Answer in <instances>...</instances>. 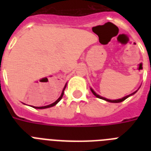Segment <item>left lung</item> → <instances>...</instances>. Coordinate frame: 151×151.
Here are the masks:
<instances>
[{
	"instance_id": "obj_1",
	"label": "left lung",
	"mask_w": 151,
	"mask_h": 151,
	"mask_svg": "<svg viewBox=\"0 0 151 151\" xmlns=\"http://www.w3.org/2000/svg\"><path fill=\"white\" fill-rule=\"evenodd\" d=\"M90 89H91V91H92V92L93 93V95H94L95 96L97 97V98H99V99H103V100H106L107 101V102H110V103H121V102H122V101H124V99H126L127 98H129V96H132V95H134L135 93H136L137 91H136V92H134L133 93H132V94L129 95V96H126L123 97V98H122V99H114V100H111V99H106V98H104V97H102L100 96L99 95H98L96 93V92H95L94 90L92 89V88H90Z\"/></svg>"
}]
</instances>
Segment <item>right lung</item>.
Segmentation results:
<instances>
[{
  "label": "right lung",
  "instance_id": "right-lung-1",
  "mask_svg": "<svg viewBox=\"0 0 151 151\" xmlns=\"http://www.w3.org/2000/svg\"><path fill=\"white\" fill-rule=\"evenodd\" d=\"M66 85H67V83H66V85H65V86H64L63 89V92H62L61 93V96H59V98L58 99H57L55 102H54L53 103H52V104H49V105H47V106H33L34 108H35V109H46V108H49V107H52V106H55L57 104V103H59V101L61 100V99L63 98V96L64 94V90H65V88H66Z\"/></svg>",
  "mask_w": 151,
  "mask_h": 151
}]
</instances>
